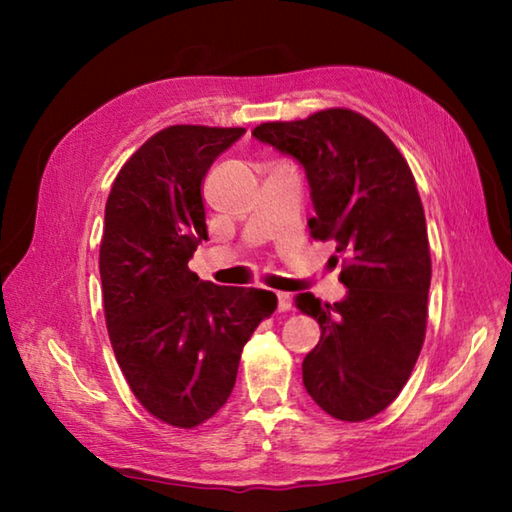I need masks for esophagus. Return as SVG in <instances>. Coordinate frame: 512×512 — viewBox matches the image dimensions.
<instances>
[{"mask_svg":"<svg viewBox=\"0 0 512 512\" xmlns=\"http://www.w3.org/2000/svg\"><path fill=\"white\" fill-rule=\"evenodd\" d=\"M289 309H291V296H289V293L280 291V293H277V311L284 314V311H289Z\"/></svg>","mask_w":512,"mask_h":512,"instance_id":"esophagus-1","label":"esophagus"}]
</instances>
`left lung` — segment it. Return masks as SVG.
Wrapping results in <instances>:
<instances>
[{"mask_svg": "<svg viewBox=\"0 0 512 512\" xmlns=\"http://www.w3.org/2000/svg\"><path fill=\"white\" fill-rule=\"evenodd\" d=\"M253 135L305 167L316 216L309 235L332 239L348 296L296 307L320 325L302 381L343 422L375 418L409 381L427 332L431 253L409 162L377 124L350 108L266 121Z\"/></svg>", "mask_w": 512, "mask_h": 512, "instance_id": "8db88e82", "label": "left lung"}]
</instances>
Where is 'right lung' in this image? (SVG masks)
Listing matches in <instances>:
<instances>
[{"mask_svg": "<svg viewBox=\"0 0 512 512\" xmlns=\"http://www.w3.org/2000/svg\"><path fill=\"white\" fill-rule=\"evenodd\" d=\"M244 133L162 128L119 169L106 201L99 273L110 345L137 402L178 429L228 402L244 345L277 307L271 291L216 287L187 266L207 239L205 173Z\"/></svg>", "mask_w": 512, "mask_h": 512, "instance_id": "add662e5", "label": "right lung"}]
</instances>
